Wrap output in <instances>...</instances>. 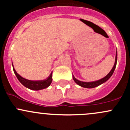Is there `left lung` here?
<instances>
[{
    "label": "left lung",
    "mask_w": 130,
    "mask_h": 130,
    "mask_svg": "<svg viewBox=\"0 0 130 130\" xmlns=\"http://www.w3.org/2000/svg\"><path fill=\"white\" fill-rule=\"evenodd\" d=\"M116 63H117V51H116V58H115V65H114L112 69H111V70L110 71V72L106 76L104 77V78H101L100 80H98L96 81H94V82H82V81H80L78 80H77V78H75L74 76L73 75V80L75 81L76 84L78 85V86H81V87H85V88H94L95 87H98V86H100L101 84H102L104 83V82H106L110 77H111V75H112L114 71L115 70V68H116Z\"/></svg>",
    "instance_id": "left-lung-1"
}]
</instances>
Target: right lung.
I'll use <instances>...</instances> for the list:
<instances>
[{"label":"right lung","instance_id":"obj_1","mask_svg":"<svg viewBox=\"0 0 130 130\" xmlns=\"http://www.w3.org/2000/svg\"><path fill=\"white\" fill-rule=\"evenodd\" d=\"M12 67L14 72L15 73V75H16L17 78L19 80V82H20L23 86H25L26 87H27V88L29 89L34 90L43 89L46 88L48 86H50L51 83H52V72L51 73V74L50 75V76L46 78V79L43 80H29L26 79V78H23L21 76L19 75L16 72L15 69H14L13 65Z\"/></svg>","mask_w":130,"mask_h":130}]
</instances>
